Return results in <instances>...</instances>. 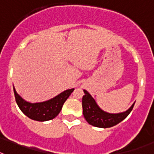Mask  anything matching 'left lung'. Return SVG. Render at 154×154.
Segmentation results:
<instances>
[{"label": "left lung", "instance_id": "obj_1", "mask_svg": "<svg viewBox=\"0 0 154 154\" xmlns=\"http://www.w3.org/2000/svg\"><path fill=\"white\" fill-rule=\"evenodd\" d=\"M84 92L85 95L82 98L84 117L90 125L100 128H108V127H114L122 122L131 113L135 103L134 102L126 112L116 114L108 113L103 111L97 105L96 100L92 98L88 92L84 90Z\"/></svg>", "mask_w": 154, "mask_h": 154}]
</instances>
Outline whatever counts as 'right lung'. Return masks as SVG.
<instances>
[{
    "instance_id": "right-lung-1",
    "label": "right lung",
    "mask_w": 154,
    "mask_h": 154,
    "mask_svg": "<svg viewBox=\"0 0 154 154\" xmlns=\"http://www.w3.org/2000/svg\"><path fill=\"white\" fill-rule=\"evenodd\" d=\"M73 90L74 88L66 90L55 97L47 101H43L40 103H30L23 100L16 92V89L13 87L16 103L21 110V112L28 118L39 122L51 120L55 118L61 112L62 106L71 93L73 92Z\"/></svg>"
}]
</instances>
